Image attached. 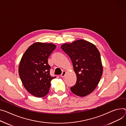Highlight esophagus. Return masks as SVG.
<instances>
[{
	"label": "esophagus",
	"mask_w": 126,
	"mask_h": 126,
	"mask_svg": "<svg viewBox=\"0 0 126 126\" xmlns=\"http://www.w3.org/2000/svg\"><path fill=\"white\" fill-rule=\"evenodd\" d=\"M66 74V71H63L62 73V74H61V77H64L65 76V75Z\"/></svg>",
	"instance_id": "34e87169"
}]
</instances>
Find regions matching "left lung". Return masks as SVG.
Wrapping results in <instances>:
<instances>
[{
    "instance_id": "8db88e82",
    "label": "left lung",
    "mask_w": 126,
    "mask_h": 126,
    "mask_svg": "<svg viewBox=\"0 0 126 126\" xmlns=\"http://www.w3.org/2000/svg\"><path fill=\"white\" fill-rule=\"evenodd\" d=\"M61 48L70 58L77 77L71 91L81 97L89 95L97 87L103 72L98 50L94 44L83 40L65 43Z\"/></svg>"
}]
</instances>
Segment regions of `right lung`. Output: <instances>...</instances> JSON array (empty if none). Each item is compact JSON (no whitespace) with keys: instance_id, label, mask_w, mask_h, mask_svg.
Returning <instances> with one entry per match:
<instances>
[{"instance_id":"obj_1","label":"right lung","mask_w":126,"mask_h":126,"mask_svg":"<svg viewBox=\"0 0 126 126\" xmlns=\"http://www.w3.org/2000/svg\"><path fill=\"white\" fill-rule=\"evenodd\" d=\"M56 48L52 43L36 42L27 49L20 60L18 73L26 90L37 97L46 95L51 81L56 77L50 74L48 59Z\"/></svg>"}]
</instances>
